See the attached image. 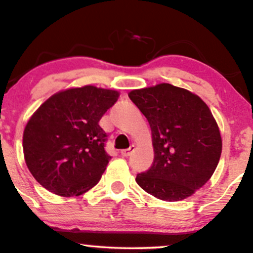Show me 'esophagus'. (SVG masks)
<instances>
[{"instance_id":"obj_1","label":"esophagus","mask_w":253,"mask_h":253,"mask_svg":"<svg viewBox=\"0 0 253 253\" xmlns=\"http://www.w3.org/2000/svg\"><path fill=\"white\" fill-rule=\"evenodd\" d=\"M134 150H135V146H134V145H132V146H130L129 149L121 150L120 153H121V156H123V157H129L133 152H134Z\"/></svg>"}]
</instances>
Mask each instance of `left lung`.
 <instances>
[{"instance_id":"left-lung-1","label":"left lung","mask_w":253,"mask_h":253,"mask_svg":"<svg viewBox=\"0 0 253 253\" xmlns=\"http://www.w3.org/2000/svg\"><path fill=\"white\" fill-rule=\"evenodd\" d=\"M149 121L155 158L135 181L146 193L181 201L203 187L215 171L222 150L219 127L197 95L169 83L129 92Z\"/></svg>"}]
</instances>
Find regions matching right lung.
Wrapping results in <instances>:
<instances>
[{"label":"right lung","mask_w":253,"mask_h":253,"mask_svg":"<svg viewBox=\"0 0 253 253\" xmlns=\"http://www.w3.org/2000/svg\"><path fill=\"white\" fill-rule=\"evenodd\" d=\"M119 95L94 85L70 88L52 95L32 115L22 138L25 162L45 189L71 197L97 184L110 161L98 121Z\"/></svg>","instance_id":"right-lung-1"}]
</instances>
